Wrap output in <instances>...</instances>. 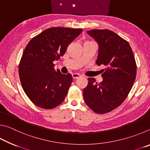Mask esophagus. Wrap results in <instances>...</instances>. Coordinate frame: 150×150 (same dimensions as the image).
Here are the masks:
<instances>
[{
  "mask_svg": "<svg viewBox=\"0 0 150 150\" xmlns=\"http://www.w3.org/2000/svg\"><path fill=\"white\" fill-rule=\"evenodd\" d=\"M72 77H73V79H77L79 77H80L81 75L79 74H78V73H73Z\"/></svg>",
  "mask_w": 150,
  "mask_h": 150,
  "instance_id": "esophagus-1",
  "label": "esophagus"
}]
</instances>
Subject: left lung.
Listing matches in <instances>:
<instances>
[{
	"instance_id": "8db88e82",
	"label": "left lung",
	"mask_w": 150,
	"mask_h": 150,
	"mask_svg": "<svg viewBox=\"0 0 150 150\" xmlns=\"http://www.w3.org/2000/svg\"><path fill=\"white\" fill-rule=\"evenodd\" d=\"M87 34L99 47L96 63L105 68L102 82L88 78L83 97L93 111L105 114L118 107L128 96L136 77V60L128 42L111 30H91Z\"/></svg>"
}]
</instances>
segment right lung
Returning <instances> with one entry per match:
<instances>
[{"instance_id": "obj_1", "label": "right lung", "mask_w": 150, "mask_h": 150, "mask_svg": "<svg viewBox=\"0 0 150 150\" xmlns=\"http://www.w3.org/2000/svg\"><path fill=\"white\" fill-rule=\"evenodd\" d=\"M83 30L54 27L30 40L20 61L18 73L22 88L35 106L52 109L67 96L73 81L70 73L55 71L54 61L60 59Z\"/></svg>"}]
</instances>
